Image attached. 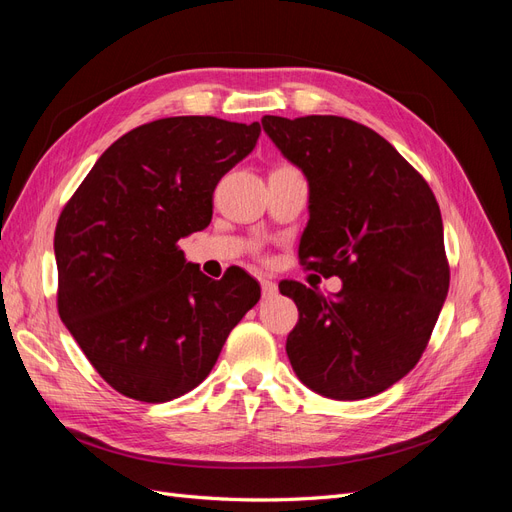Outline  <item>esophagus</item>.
<instances>
[{"instance_id": "34e87169", "label": "esophagus", "mask_w": 512, "mask_h": 512, "mask_svg": "<svg viewBox=\"0 0 512 512\" xmlns=\"http://www.w3.org/2000/svg\"><path fill=\"white\" fill-rule=\"evenodd\" d=\"M260 288H262V297H265V299H273L275 294H277V286L273 282H269V280H262Z\"/></svg>"}]
</instances>
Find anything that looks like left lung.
<instances>
[{
    "mask_svg": "<svg viewBox=\"0 0 512 512\" xmlns=\"http://www.w3.org/2000/svg\"><path fill=\"white\" fill-rule=\"evenodd\" d=\"M262 130L309 185L299 243L335 297L299 282L286 342L294 374L329 399L374 397L418 363L448 292L444 228L427 181L380 134L335 115H265Z\"/></svg>",
    "mask_w": 512,
    "mask_h": 512,
    "instance_id": "1",
    "label": "left lung"
}]
</instances>
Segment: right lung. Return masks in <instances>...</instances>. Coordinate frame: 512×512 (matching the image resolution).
Listing matches in <instances>:
<instances>
[{
    "mask_svg": "<svg viewBox=\"0 0 512 512\" xmlns=\"http://www.w3.org/2000/svg\"><path fill=\"white\" fill-rule=\"evenodd\" d=\"M260 123L166 117L108 147L59 215L57 307L121 395L164 404L203 382L260 299L241 269L220 282L177 241L209 226L213 190L250 156Z\"/></svg>",
    "mask_w": 512,
    "mask_h": 512,
    "instance_id": "obj_1",
    "label": "right lung"
}]
</instances>
